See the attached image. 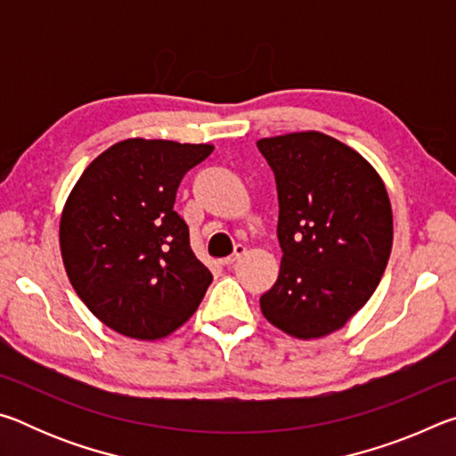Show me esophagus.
I'll return each mask as SVG.
<instances>
[{
    "label": "esophagus",
    "instance_id": "esophagus-1",
    "mask_svg": "<svg viewBox=\"0 0 456 456\" xmlns=\"http://www.w3.org/2000/svg\"><path fill=\"white\" fill-rule=\"evenodd\" d=\"M245 245H235V251L231 253L229 257H225L223 259V265H227V267H231V265H235L239 259H241V256H245Z\"/></svg>",
    "mask_w": 456,
    "mask_h": 456
}]
</instances>
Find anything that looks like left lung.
<instances>
[{"instance_id":"obj_1","label":"left lung","mask_w":456,"mask_h":456,"mask_svg":"<svg viewBox=\"0 0 456 456\" xmlns=\"http://www.w3.org/2000/svg\"><path fill=\"white\" fill-rule=\"evenodd\" d=\"M257 149L275 175L283 251L261 312L289 336H328L380 283L392 249L388 192L362 154L315 130L261 138Z\"/></svg>"}]
</instances>
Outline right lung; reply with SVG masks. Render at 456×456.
Instances as JSON below:
<instances>
[{
    "label": "right lung",
    "instance_id": "add662e5",
    "mask_svg": "<svg viewBox=\"0 0 456 456\" xmlns=\"http://www.w3.org/2000/svg\"><path fill=\"white\" fill-rule=\"evenodd\" d=\"M211 152V144L128 138L92 160L66 200V273L88 310L122 336H168L213 281L173 209L183 176Z\"/></svg>",
    "mask_w": 456,
    "mask_h": 456
}]
</instances>
